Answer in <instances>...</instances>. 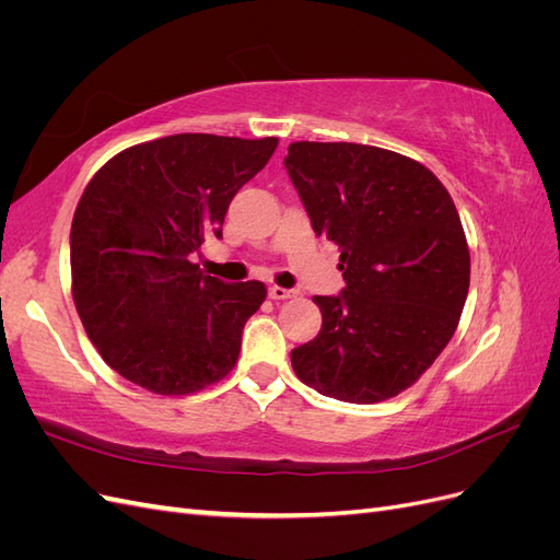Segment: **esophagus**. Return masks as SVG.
I'll return each instance as SVG.
<instances>
[{"label": "esophagus", "mask_w": 560, "mask_h": 560, "mask_svg": "<svg viewBox=\"0 0 560 560\" xmlns=\"http://www.w3.org/2000/svg\"><path fill=\"white\" fill-rule=\"evenodd\" d=\"M268 296L273 299V301H284V299H290V296H294V292H290V290H284V287H278V284H270L268 287Z\"/></svg>", "instance_id": "1"}]
</instances>
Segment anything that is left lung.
I'll return each mask as SVG.
<instances>
[{
	"mask_svg": "<svg viewBox=\"0 0 560 560\" xmlns=\"http://www.w3.org/2000/svg\"><path fill=\"white\" fill-rule=\"evenodd\" d=\"M284 167L313 231L341 249L346 287L313 296L322 329L292 350L325 397L376 404L411 387L460 322L469 249L453 198L425 165L352 142H294Z\"/></svg>",
	"mask_w": 560,
	"mask_h": 560,
	"instance_id": "left-lung-1",
	"label": "left lung"
}]
</instances>
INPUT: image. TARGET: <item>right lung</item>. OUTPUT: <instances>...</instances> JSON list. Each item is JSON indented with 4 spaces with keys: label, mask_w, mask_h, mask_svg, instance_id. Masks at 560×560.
I'll return each mask as SVG.
<instances>
[{
    "label": "right lung",
    "mask_w": 560,
    "mask_h": 560,
    "mask_svg": "<svg viewBox=\"0 0 560 560\" xmlns=\"http://www.w3.org/2000/svg\"><path fill=\"white\" fill-rule=\"evenodd\" d=\"M276 147L182 132L135 144L93 175L72 219V296L116 374L156 395H191L238 362L266 287L206 276L191 254L222 238L233 196Z\"/></svg>",
    "instance_id": "right-lung-1"
}]
</instances>
